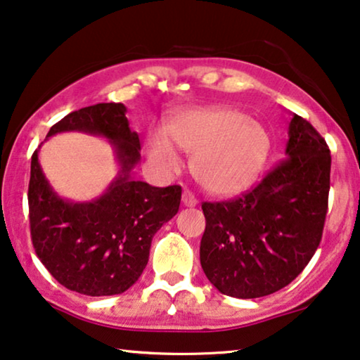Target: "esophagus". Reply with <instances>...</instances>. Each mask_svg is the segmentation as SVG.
Masks as SVG:
<instances>
[{
    "instance_id": "obj_1",
    "label": "esophagus",
    "mask_w": 360,
    "mask_h": 360,
    "mask_svg": "<svg viewBox=\"0 0 360 360\" xmlns=\"http://www.w3.org/2000/svg\"><path fill=\"white\" fill-rule=\"evenodd\" d=\"M197 204H199V200L195 199V195L192 194L189 189H184V192H182V205H184V207H195Z\"/></svg>"
}]
</instances>
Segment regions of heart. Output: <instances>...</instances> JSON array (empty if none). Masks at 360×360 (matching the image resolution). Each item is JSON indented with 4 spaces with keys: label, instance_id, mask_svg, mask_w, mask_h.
<instances>
[{
    "label": "heart",
    "instance_id": "1",
    "mask_svg": "<svg viewBox=\"0 0 360 360\" xmlns=\"http://www.w3.org/2000/svg\"><path fill=\"white\" fill-rule=\"evenodd\" d=\"M165 131L148 136V158L161 173L179 169L178 148L192 156V171L207 191L236 195L264 169L271 136L264 125L235 109H197L181 114ZM175 144L173 146L172 143Z\"/></svg>",
    "mask_w": 360,
    "mask_h": 360
}]
</instances>
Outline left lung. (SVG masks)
I'll list each match as a JSON object with an SVG mask.
<instances>
[{
  "label": "left lung",
  "mask_w": 360,
  "mask_h": 360,
  "mask_svg": "<svg viewBox=\"0 0 360 360\" xmlns=\"http://www.w3.org/2000/svg\"><path fill=\"white\" fill-rule=\"evenodd\" d=\"M285 160L241 197L204 202L200 264L217 290L236 298L288 285L320 246L331 153L310 122L292 114Z\"/></svg>",
  "instance_id": "obj_1"
}]
</instances>
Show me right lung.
<instances>
[{"label": "right lung", "instance_id": "add662e5", "mask_svg": "<svg viewBox=\"0 0 360 360\" xmlns=\"http://www.w3.org/2000/svg\"><path fill=\"white\" fill-rule=\"evenodd\" d=\"M125 112L120 103H99L65 115L47 134L49 139L83 131L110 141L120 169L98 199H62L40 168L39 150L30 161L27 199L35 255L63 287L89 297L117 295L139 281L155 233L181 204V186L153 187L131 178L140 140Z\"/></svg>", "mask_w": 360, "mask_h": 360}]
</instances>
